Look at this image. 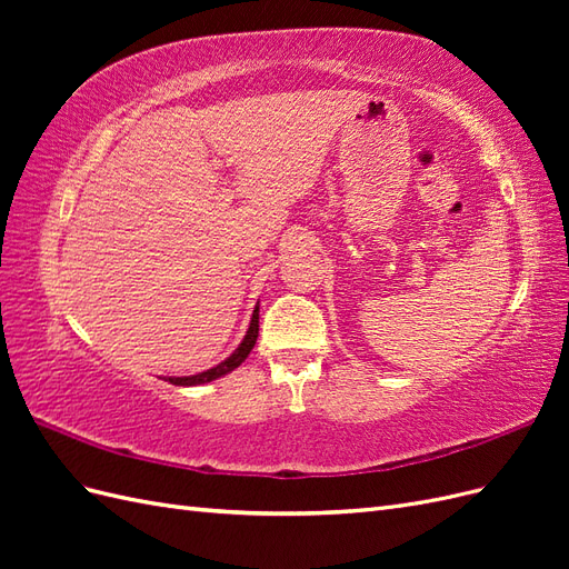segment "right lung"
Returning <instances> with one entry per match:
<instances>
[{
  "mask_svg": "<svg viewBox=\"0 0 569 569\" xmlns=\"http://www.w3.org/2000/svg\"><path fill=\"white\" fill-rule=\"evenodd\" d=\"M256 339H258V306L253 308V313H251V322H249V330H247V335H244V339H242V343H239V347L222 360V363H218L216 368H211V370H203V372H199V375H187V377H166V382H170V385H176V387H197V385H206V382H213V380H218V377H222V375H228V372H232L234 368H239L247 360V356L251 353V349H253V343H256Z\"/></svg>",
  "mask_w": 569,
  "mask_h": 569,
  "instance_id": "right-lung-1",
  "label": "right lung"
}]
</instances>
